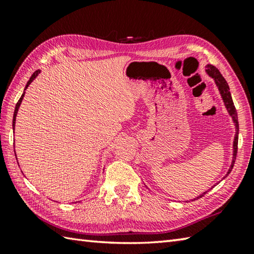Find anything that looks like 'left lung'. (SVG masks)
Masks as SVG:
<instances>
[{
	"label": "left lung",
	"instance_id": "1",
	"mask_svg": "<svg viewBox=\"0 0 254 254\" xmlns=\"http://www.w3.org/2000/svg\"><path fill=\"white\" fill-rule=\"evenodd\" d=\"M206 71L208 72L209 76H212L213 78L215 79V83H216L218 89H220L221 92V95L223 97V100H224V103L226 105V109L229 111V113L231 114V117L233 118V121L235 123V127H236V134H235V139H234V153H233V162H232V166L229 170V175L231 173L232 168H233L234 166V162H235V159H236V153H238V141H239V135H238V132H239V121H238V113H236V109L234 106V103L233 100H232V96H231V93H230V87L229 85H227V81L225 80L224 77L222 76V74L220 72V70L217 69L216 67L213 66V65H207V69ZM207 192V191H206ZM206 192H204L203 195H200L199 197H203ZM199 197H197V198H199Z\"/></svg>",
	"mask_w": 254,
	"mask_h": 254
}]
</instances>
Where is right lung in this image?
<instances>
[{
	"instance_id": "obj_1",
	"label": "right lung",
	"mask_w": 254,
	"mask_h": 254,
	"mask_svg": "<svg viewBox=\"0 0 254 254\" xmlns=\"http://www.w3.org/2000/svg\"><path fill=\"white\" fill-rule=\"evenodd\" d=\"M40 72V70H37V71H34L33 74H32V76L30 77V79L28 80V83H27V85H25V88L24 89H27V87L28 86L30 85V83H31V81L36 78V77L38 76V74H39ZM23 96H24V93L22 94V96L20 97V100L18 101V103H16V105H15V110H14V114H13V130H14V126H15V117H16V114H18V110H19V106H20V104H21V102H22V100H23Z\"/></svg>"
}]
</instances>
